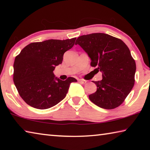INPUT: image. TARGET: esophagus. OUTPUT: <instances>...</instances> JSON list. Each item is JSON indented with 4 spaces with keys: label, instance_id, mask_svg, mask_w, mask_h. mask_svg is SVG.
<instances>
[{
    "label": "esophagus",
    "instance_id": "34e87169",
    "mask_svg": "<svg viewBox=\"0 0 150 150\" xmlns=\"http://www.w3.org/2000/svg\"><path fill=\"white\" fill-rule=\"evenodd\" d=\"M79 82L80 83H81V84H85L86 83H87V81L85 80H83V79H79Z\"/></svg>",
    "mask_w": 150,
    "mask_h": 150
}]
</instances>
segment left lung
I'll list each match as a JSON object with an SVG mask.
<instances>
[{"label": "left lung", "instance_id": "8db88e82", "mask_svg": "<svg viewBox=\"0 0 150 150\" xmlns=\"http://www.w3.org/2000/svg\"><path fill=\"white\" fill-rule=\"evenodd\" d=\"M79 44L91 58V65L103 73V79L95 83L97 89L90 100L105 109L120 106L134 85L136 65L128 46L120 39L104 33L79 37Z\"/></svg>", "mask_w": 150, "mask_h": 150}]
</instances>
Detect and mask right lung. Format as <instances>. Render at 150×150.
I'll return each mask as SVG.
<instances>
[{
    "mask_svg": "<svg viewBox=\"0 0 150 150\" xmlns=\"http://www.w3.org/2000/svg\"><path fill=\"white\" fill-rule=\"evenodd\" d=\"M76 38L34 42L15 57L13 81L20 96L38 109L56 105L65 97L73 77L65 81L55 77V66L62 63L63 54L75 44Z\"/></svg>",
    "mask_w": 150,
    "mask_h": 150,
    "instance_id": "right-lung-1",
    "label": "right lung"
}]
</instances>
